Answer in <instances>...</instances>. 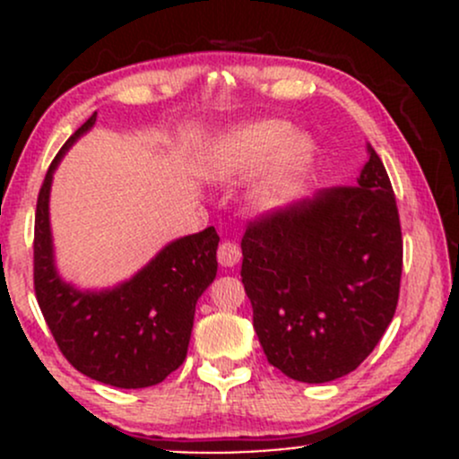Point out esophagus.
I'll return each instance as SVG.
<instances>
[{
    "label": "esophagus",
    "mask_w": 459,
    "mask_h": 459,
    "mask_svg": "<svg viewBox=\"0 0 459 459\" xmlns=\"http://www.w3.org/2000/svg\"><path fill=\"white\" fill-rule=\"evenodd\" d=\"M241 259L239 246L233 244V241H222L218 247V261L222 267H235Z\"/></svg>",
    "instance_id": "esophagus-1"
}]
</instances>
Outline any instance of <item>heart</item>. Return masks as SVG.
Listing matches in <instances>:
<instances>
[{
  "label": "heart",
  "mask_w": 459,
  "mask_h": 459,
  "mask_svg": "<svg viewBox=\"0 0 459 459\" xmlns=\"http://www.w3.org/2000/svg\"><path fill=\"white\" fill-rule=\"evenodd\" d=\"M317 144L282 120L233 125L209 142L200 175L215 186H235L256 175L246 189V204L259 215L282 212L302 192L315 170Z\"/></svg>",
  "instance_id": "b5f03b06"
}]
</instances>
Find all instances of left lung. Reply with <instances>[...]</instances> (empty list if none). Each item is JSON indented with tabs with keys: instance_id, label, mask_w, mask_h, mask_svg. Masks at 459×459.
I'll return each instance as SVG.
<instances>
[{
	"instance_id": "left-lung-1",
	"label": "left lung",
	"mask_w": 459,
	"mask_h": 459,
	"mask_svg": "<svg viewBox=\"0 0 459 459\" xmlns=\"http://www.w3.org/2000/svg\"><path fill=\"white\" fill-rule=\"evenodd\" d=\"M351 187L321 189L250 222L241 282L270 365L307 384L339 380L380 343L402 281V226L386 168L367 142Z\"/></svg>"
}]
</instances>
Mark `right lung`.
I'll list each match as a JSON object with an SVG mask.
<instances>
[{"label": "right lung", "mask_w": 459, "mask_h": 459, "mask_svg": "<svg viewBox=\"0 0 459 459\" xmlns=\"http://www.w3.org/2000/svg\"><path fill=\"white\" fill-rule=\"evenodd\" d=\"M97 123L94 112L47 170L36 203L34 289L57 347L77 371L116 388H146L183 365L198 298L218 272L213 226L178 237L127 281L82 289L57 270L49 198L54 175L75 142Z\"/></svg>", "instance_id": "right-lung-1"}]
</instances>
